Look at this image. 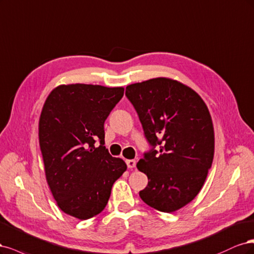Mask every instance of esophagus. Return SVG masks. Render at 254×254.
<instances>
[{"label": "esophagus", "mask_w": 254, "mask_h": 254, "mask_svg": "<svg viewBox=\"0 0 254 254\" xmlns=\"http://www.w3.org/2000/svg\"><path fill=\"white\" fill-rule=\"evenodd\" d=\"M126 162H127V168H128V169H133V168L136 167V161L133 160V159H128V160H127Z\"/></svg>", "instance_id": "obj_1"}]
</instances>
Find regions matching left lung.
Wrapping results in <instances>:
<instances>
[{
  "mask_svg": "<svg viewBox=\"0 0 254 254\" xmlns=\"http://www.w3.org/2000/svg\"><path fill=\"white\" fill-rule=\"evenodd\" d=\"M126 95L153 146L137 162L149 179L140 198L158 211H177L199 193L213 161L210 112L191 87L170 78L129 84ZM157 145L159 151L154 150Z\"/></svg>",
  "mask_w": 254,
  "mask_h": 254,
  "instance_id": "1",
  "label": "left lung"
}]
</instances>
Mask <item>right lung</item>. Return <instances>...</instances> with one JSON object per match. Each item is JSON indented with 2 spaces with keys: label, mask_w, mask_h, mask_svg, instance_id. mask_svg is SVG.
I'll return each mask as SVG.
<instances>
[{
  "label": "right lung",
  "mask_w": 254,
  "mask_h": 254,
  "mask_svg": "<svg viewBox=\"0 0 254 254\" xmlns=\"http://www.w3.org/2000/svg\"><path fill=\"white\" fill-rule=\"evenodd\" d=\"M124 93L121 86L62 84L44 102L39 143L46 181L58 207L72 217L99 214L127 171L126 162L104 146V121Z\"/></svg>",
  "instance_id": "1"
}]
</instances>
